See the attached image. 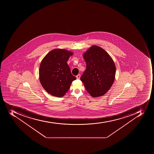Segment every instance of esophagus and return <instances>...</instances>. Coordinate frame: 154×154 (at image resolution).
I'll use <instances>...</instances> for the list:
<instances>
[{
    "instance_id": "1",
    "label": "esophagus",
    "mask_w": 154,
    "mask_h": 154,
    "mask_svg": "<svg viewBox=\"0 0 154 154\" xmlns=\"http://www.w3.org/2000/svg\"><path fill=\"white\" fill-rule=\"evenodd\" d=\"M76 79H80V74H79V75H76Z\"/></svg>"
}]
</instances>
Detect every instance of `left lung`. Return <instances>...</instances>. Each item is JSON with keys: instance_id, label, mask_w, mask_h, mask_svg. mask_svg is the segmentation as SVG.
Listing matches in <instances>:
<instances>
[{"instance_id": "8db88e82", "label": "left lung", "mask_w": 154, "mask_h": 154, "mask_svg": "<svg viewBox=\"0 0 154 154\" xmlns=\"http://www.w3.org/2000/svg\"><path fill=\"white\" fill-rule=\"evenodd\" d=\"M86 70L80 78L92 97L106 93L115 79V64L109 54L99 46L93 45L83 54Z\"/></svg>"}]
</instances>
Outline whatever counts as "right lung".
<instances>
[{
	"label": "right lung",
	"instance_id": "1",
	"mask_svg": "<svg viewBox=\"0 0 154 154\" xmlns=\"http://www.w3.org/2000/svg\"><path fill=\"white\" fill-rule=\"evenodd\" d=\"M73 52L56 48L48 52L41 61L39 76L45 91L55 97H63L76 79L71 74L67 62Z\"/></svg>",
	"mask_w": 154,
	"mask_h": 154
}]
</instances>
